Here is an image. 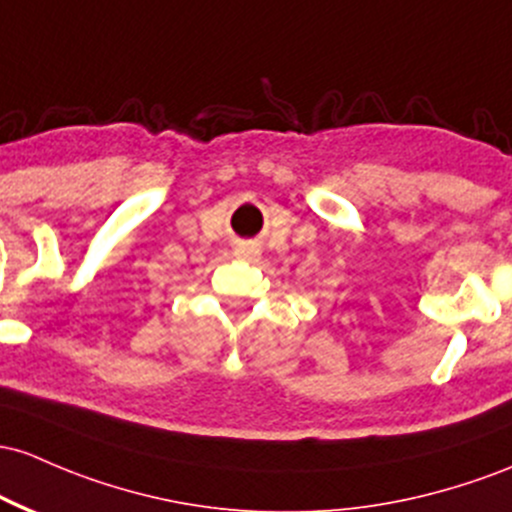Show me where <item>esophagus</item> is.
Masks as SVG:
<instances>
[{"label":"esophagus","mask_w":512,"mask_h":512,"mask_svg":"<svg viewBox=\"0 0 512 512\" xmlns=\"http://www.w3.org/2000/svg\"><path fill=\"white\" fill-rule=\"evenodd\" d=\"M235 255H238L240 260H245V262H257V260H260L262 250H260V245H257V243H243L238 247V250H235Z\"/></svg>","instance_id":"34e87169"}]
</instances>
